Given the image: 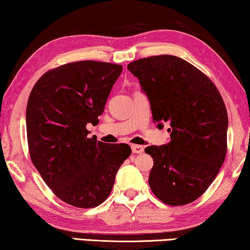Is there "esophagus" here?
<instances>
[{"mask_svg":"<svg viewBox=\"0 0 250 250\" xmlns=\"http://www.w3.org/2000/svg\"><path fill=\"white\" fill-rule=\"evenodd\" d=\"M143 150H145V148H143L142 146H138V145H133L132 146V152L133 153H142Z\"/></svg>","mask_w":250,"mask_h":250,"instance_id":"1","label":"esophagus"}]
</instances>
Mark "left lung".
Instances as JSON below:
<instances>
[{
  "label": "left lung",
  "mask_w": 250,
  "mask_h": 250,
  "mask_svg": "<svg viewBox=\"0 0 250 250\" xmlns=\"http://www.w3.org/2000/svg\"><path fill=\"white\" fill-rule=\"evenodd\" d=\"M127 69L150 101L153 123H168L170 141L150 146L149 186L170 206L198 199L220 172L227 155L228 112L217 87L203 71L179 57L135 60Z\"/></svg>",
  "instance_id": "1"
}]
</instances>
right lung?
I'll return each instance as SVG.
<instances>
[{
	"label": "right lung",
	"instance_id": "obj_1",
	"mask_svg": "<svg viewBox=\"0 0 250 250\" xmlns=\"http://www.w3.org/2000/svg\"><path fill=\"white\" fill-rule=\"evenodd\" d=\"M122 64L85 60L46 71L26 109L30 159L46 186L64 203L93 208L111 192L117 170L131 155L125 143L87 138L97 125Z\"/></svg>",
	"mask_w": 250,
	"mask_h": 250
}]
</instances>
